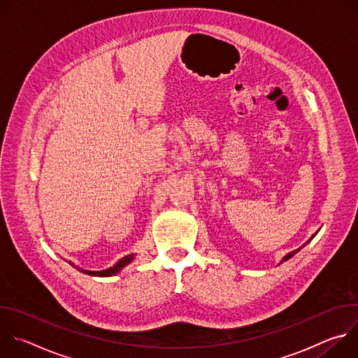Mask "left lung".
I'll return each mask as SVG.
<instances>
[{"label":"left lung","instance_id":"1","mask_svg":"<svg viewBox=\"0 0 358 358\" xmlns=\"http://www.w3.org/2000/svg\"><path fill=\"white\" fill-rule=\"evenodd\" d=\"M315 235H316V234H315ZM315 235H312V238H310V239H309V241H308V242H306V243H309V242H310V241H312V239H313V238H315ZM306 243H304V245H306ZM304 245H303V246H304ZM303 246H301V248H303ZM301 248H297V249H296V250H293V252H290V253H287V255H286V257H285V258H283V259H282V262H285V261H287V259H290V258H292V257H293V255H294V253H297V252H299V250H300V249H301ZM282 262H280V264H282Z\"/></svg>","mask_w":358,"mask_h":358}]
</instances>
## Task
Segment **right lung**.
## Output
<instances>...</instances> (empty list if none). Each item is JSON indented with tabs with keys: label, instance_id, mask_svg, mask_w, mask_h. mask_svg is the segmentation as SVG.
I'll list each match as a JSON object with an SVG mask.
<instances>
[{
	"label": "right lung",
	"instance_id": "1",
	"mask_svg": "<svg viewBox=\"0 0 358 358\" xmlns=\"http://www.w3.org/2000/svg\"><path fill=\"white\" fill-rule=\"evenodd\" d=\"M134 257H136V253H130V255H127V257L122 258L115 266H112V268H109V269H105V271H86V269H82V268H79V266H75V264L71 262V261H69L68 264L72 265L73 268H76L79 272L86 273V275H90V276H113V275L119 273L126 265H129V264L134 259ZM64 261H65V259H64Z\"/></svg>",
	"mask_w": 358,
	"mask_h": 358
}]
</instances>
